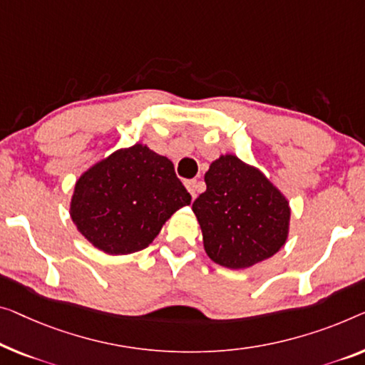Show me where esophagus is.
<instances>
[{
  "mask_svg": "<svg viewBox=\"0 0 365 365\" xmlns=\"http://www.w3.org/2000/svg\"><path fill=\"white\" fill-rule=\"evenodd\" d=\"M185 187H187V190L193 198L197 197V193H198V182L197 180H187L185 182Z\"/></svg>",
  "mask_w": 365,
  "mask_h": 365,
  "instance_id": "esophagus-1",
  "label": "esophagus"
}]
</instances>
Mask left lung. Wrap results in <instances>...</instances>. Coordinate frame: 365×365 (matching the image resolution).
I'll use <instances>...</instances> for the list:
<instances>
[{
  "label": "left lung",
  "mask_w": 365,
  "mask_h": 365,
  "mask_svg": "<svg viewBox=\"0 0 365 365\" xmlns=\"http://www.w3.org/2000/svg\"><path fill=\"white\" fill-rule=\"evenodd\" d=\"M206 192L193 201L206 254L227 269H246L284 246L290 206L262 172L221 155L205 173Z\"/></svg>",
  "instance_id": "8db88e82"
}]
</instances>
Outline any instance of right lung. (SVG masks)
<instances>
[{
    "instance_id": "add662e5",
    "label": "right lung",
    "mask_w": 365,
    "mask_h": 365,
    "mask_svg": "<svg viewBox=\"0 0 365 365\" xmlns=\"http://www.w3.org/2000/svg\"><path fill=\"white\" fill-rule=\"evenodd\" d=\"M190 201L172 162L135 144L78 178L70 216L95 247L119 255L148 247L168 217Z\"/></svg>"
}]
</instances>
